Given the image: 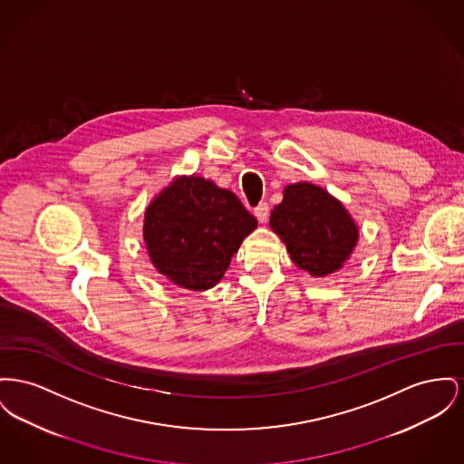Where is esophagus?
<instances>
[{
	"label": "esophagus",
	"instance_id": "34e87169",
	"mask_svg": "<svg viewBox=\"0 0 464 464\" xmlns=\"http://www.w3.org/2000/svg\"><path fill=\"white\" fill-rule=\"evenodd\" d=\"M254 216L257 218L259 222H266L268 218H270V205L265 201V203H261L259 207H256L254 208Z\"/></svg>",
	"mask_w": 464,
	"mask_h": 464
}]
</instances>
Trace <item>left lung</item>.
Listing matches in <instances>:
<instances>
[{
    "label": "left lung",
    "instance_id": "8db88e82",
    "mask_svg": "<svg viewBox=\"0 0 464 464\" xmlns=\"http://www.w3.org/2000/svg\"><path fill=\"white\" fill-rule=\"evenodd\" d=\"M270 226L285 242L296 266L315 276L338 270L357 242V227L342 203L306 182L285 188L284 201L272 210Z\"/></svg>",
    "mask_w": 464,
    "mask_h": 464
}]
</instances>
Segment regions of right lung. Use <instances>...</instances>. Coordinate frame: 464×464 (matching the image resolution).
<instances>
[{
    "label": "right lung",
    "mask_w": 464,
    "mask_h": 464,
    "mask_svg": "<svg viewBox=\"0 0 464 464\" xmlns=\"http://www.w3.org/2000/svg\"><path fill=\"white\" fill-rule=\"evenodd\" d=\"M256 226L233 192L182 177L147 208L143 238L160 272L186 289L205 291L222 278Z\"/></svg>",
    "instance_id": "right-lung-1"
}]
</instances>
